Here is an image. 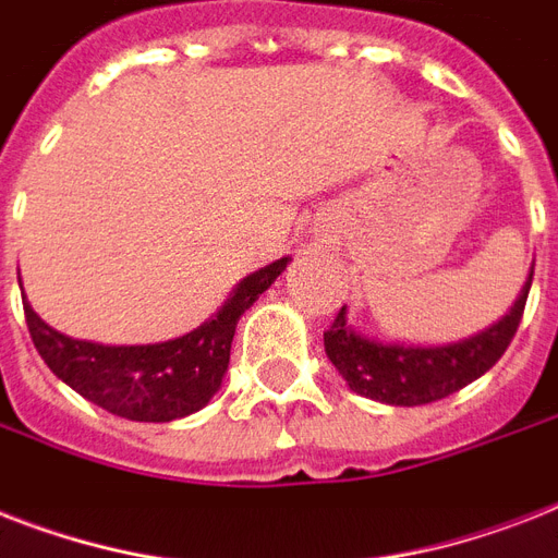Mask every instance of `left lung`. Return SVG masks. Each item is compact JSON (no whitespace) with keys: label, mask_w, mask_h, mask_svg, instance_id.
<instances>
[{"label":"left lung","mask_w":558,"mask_h":558,"mask_svg":"<svg viewBox=\"0 0 558 558\" xmlns=\"http://www.w3.org/2000/svg\"><path fill=\"white\" fill-rule=\"evenodd\" d=\"M530 283L533 266L527 283L521 287V295L501 322L446 348H405L373 341L350 327L348 306H341L332 327L324 332V350L350 390L362 397L402 408L437 402L484 376L504 356V350L510 348L512 336L519 330Z\"/></svg>","instance_id":"left-lung-1"}]
</instances>
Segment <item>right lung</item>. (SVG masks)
<instances>
[{
	"label": "right lung",
	"mask_w": 558,
	"mask_h": 558,
	"mask_svg": "<svg viewBox=\"0 0 558 558\" xmlns=\"http://www.w3.org/2000/svg\"><path fill=\"white\" fill-rule=\"evenodd\" d=\"M289 257L243 278L208 322L161 344H95L48 327L22 298L34 348L83 399L135 423H170L210 402L222 385L240 315L278 280ZM20 275V271H16Z\"/></svg>",
	"instance_id": "1"
}]
</instances>
